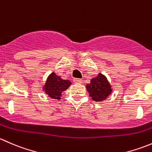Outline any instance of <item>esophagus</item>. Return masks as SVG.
Returning a JSON list of instances; mask_svg holds the SVG:
<instances>
[{
	"label": "esophagus",
	"mask_w": 152,
	"mask_h": 152,
	"mask_svg": "<svg viewBox=\"0 0 152 152\" xmlns=\"http://www.w3.org/2000/svg\"><path fill=\"white\" fill-rule=\"evenodd\" d=\"M73 81H74L75 83L76 84H81L82 82V80L81 79H74Z\"/></svg>",
	"instance_id": "1"
}]
</instances>
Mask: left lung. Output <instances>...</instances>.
<instances>
[{
	"label": "left lung",
	"mask_w": 152,
	"mask_h": 152,
	"mask_svg": "<svg viewBox=\"0 0 152 152\" xmlns=\"http://www.w3.org/2000/svg\"><path fill=\"white\" fill-rule=\"evenodd\" d=\"M86 88L90 96L96 102L104 101L113 91L106 76L101 73L90 80V83L86 85Z\"/></svg>",
	"instance_id": "1"
}]
</instances>
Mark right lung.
Instances as JSON below:
<instances>
[{
  "label": "right lung",
  "instance_id": "1",
  "mask_svg": "<svg viewBox=\"0 0 152 152\" xmlns=\"http://www.w3.org/2000/svg\"><path fill=\"white\" fill-rule=\"evenodd\" d=\"M71 85L69 80H63L56 76L55 73H52L48 77L43 90L49 97L54 99H61L62 92L66 90Z\"/></svg>",
  "mask_w": 152,
  "mask_h": 152
}]
</instances>
